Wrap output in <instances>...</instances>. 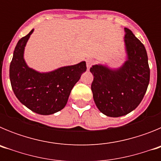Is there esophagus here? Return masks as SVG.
Masks as SVG:
<instances>
[{"label":"esophagus","mask_w":161,"mask_h":161,"mask_svg":"<svg viewBox=\"0 0 161 161\" xmlns=\"http://www.w3.org/2000/svg\"><path fill=\"white\" fill-rule=\"evenodd\" d=\"M94 63H95L94 59H87V60H86V65H87L88 69H89V68H90L91 67L93 66V65L94 64Z\"/></svg>","instance_id":"1"}]
</instances>
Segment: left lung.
I'll return each mask as SVG.
<instances>
[{
    "label": "left lung",
    "instance_id": "1",
    "mask_svg": "<svg viewBox=\"0 0 161 161\" xmlns=\"http://www.w3.org/2000/svg\"><path fill=\"white\" fill-rule=\"evenodd\" d=\"M125 43L128 59L119 70L102 65L90 68L93 100L98 109L109 117L123 116L136 109L143 100L149 80L147 55L143 44L125 28Z\"/></svg>",
    "mask_w": 161,
    "mask_h": 161
}]
</instances>
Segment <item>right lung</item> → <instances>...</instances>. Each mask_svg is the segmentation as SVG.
I'll list each match as a JSON object with an SVG mask.
<instances>
[{
  "label": "right lung",
  "mask_w": 161,
  "mask_h": 161,
  "mask_svg": "<svg viewBox=\"0 0 161 161\" xmlns=\"http://www.w3.org/2000/svg\"><path fill=\"white\" fill-rule=\"evenodd\" d=\"M33 31L17 43L9 66V79L14 94L28 109L42 115L52 114L66 106L71 91L86 71L85 61L39 73L28 68L23 59L24 48Z\"/></svg>",
  "instance_id": "right-lung-1"
}]
</instances>
